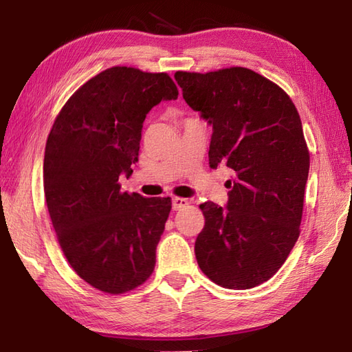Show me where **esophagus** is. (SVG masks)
<instances>
[{
  "label": "esophagus",
  "instance_id": "1",
  "mask_svg": "<svg viewBox=\"0 0 352 352\" xmlns=\"http://www.w3.org/2000/svg\"><path fill=\"white\" fill-rule=\"evenodd\" d=\"M188 204H189V201L186 198H178V197L172 198V208H174V210H183V208Z\"/></svg>",
  "mask_w": 352,
  "mask_h": 352
}]
</instances>
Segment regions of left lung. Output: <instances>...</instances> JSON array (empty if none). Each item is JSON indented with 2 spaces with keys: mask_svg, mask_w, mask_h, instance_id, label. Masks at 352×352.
Wrapping results in <instances>:
<instances>
[{
  "mask_svg": "<svg viewBox=\"0 0 352 352\" xmlns=\"http://www.w3.org/2000/svg\"><path fill=\"white\" fill-rule=\"evenodd\" d=\"M183 98L213 125L210 168H228L226 208L204 203L198 266L226 289L256 287L276 274L300 237L310 153L290 96L242 66L177 71Z\"/></svg>",
  "mask_w": 352,
  "mask_h": 352,
  "instance_id": "1",
  "label": "left lung"
}]
</instances>
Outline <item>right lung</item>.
<instances>
[{
  "instance_id": "add662e5",
  "label": "right lung",
  "mask_w": 352,
  "mask_h": 352,
  "mask_svg": "<svg viewBox=\"0 0 352 352\" xmlns=\"http://www.w3.org/2000/svg\"><path fill=\"white\" fill-rule=\"evenodd\" d=\"M166 72L113 66L58 111L45 145L43 192L58 245L80 278L121 295L151 276L172 203L121 192L133 174L146 113L177 100Z\"/></svg>"
}]
</instances>
